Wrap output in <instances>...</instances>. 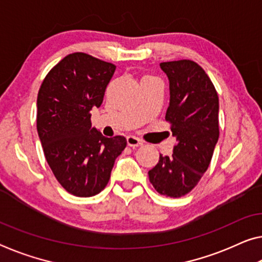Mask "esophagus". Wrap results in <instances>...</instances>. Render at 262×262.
Instances as JSON below:
<instances>
[{
	"mask_svg": "<svg viewBox=\"0 0 262 262\" xmlns=\"http://www.w3.org/2000/svg\"><path fill=\"white\" fill-rule=\"evenodd\" d=\"M126 142H127V145L128 146H140V145H143V140L138 138V137L136 136H127L126 138Z\"/></svg>",
	"mask_w": 262,
	"mask_h": 262,
	"instance_id": "34e87169",
	"label": "esophagus"
}]
</instances>
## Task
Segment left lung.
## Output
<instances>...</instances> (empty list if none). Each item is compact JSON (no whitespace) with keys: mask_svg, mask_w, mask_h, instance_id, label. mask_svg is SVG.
Segmentation results:
<instances>
[{"mask_svg":"<svg viewBox=\"0 0 262 262\" xmlns=\"http://www.w3.org/2000/svg\"><path fill=\"white\" fill-rule=\"evenodd\" d=\"M170 80V105L165 119L177 138L171 157L160 155L148 171L155 190L180 198L199 183L219 138V98L212 80L190 59L160 63Z\"/></svg>","mask_w":262,"mask_h":262,"instance_id":"left-lung-1","label":"left lung"}]
</instances>
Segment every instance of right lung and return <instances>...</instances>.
<instances>
[{"instance_id": "1", "label": "right lung", "mask_w": 262, "mask_h": 262, "mask_svg": "<svg viewBox=\"0 0 262 262\" xmlns=\"http://www.w3.org/2000/svg\"><path fill=\"white\" fill-rule=\"evenodd\" d=\"M116 66L74 52L48 72L37 96V132L52 173L67 192L92 196L104 190L123 136L106 138L91 127V110L103 103Z\"/></svg>"}]
</instances>
